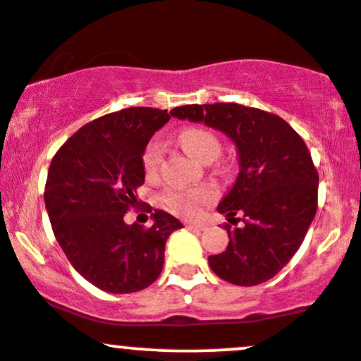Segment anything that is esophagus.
Here are the masks:
<instances>
[{
    "mask_svg": "<svg viewBox=\"0 0 361 361\" xmlns=\"http://www.w3.org/2000/svg\"><path fill=\"white\" fill-rule=\"evenodd\" d=\"M187 228L192 229V231H204L205 224H199V223H187Z\"/></svg>",
    "mask_w": 361,
    "mask_h": 361,
    "instance_id": "1",
    "label": "esophagus"
}]
</instances>
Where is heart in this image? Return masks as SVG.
<instances>
[{
	"label": "heart",
	"mask_w": 361,
	"mask_h": 361,
	"mask_svg": "<svg viewBox=\"0 0 361 361\" xmlns=\"http://www.w3.org/2000/svg\"><path fill=\"white\" fill-rule=\"evenodd\" d=\"M181 147L188 156L200 162H211L219 156L221 144L217 137L209 130L204 128H185L178 135ZM164 149L161 142H150L144 152V168L147 174H156L159 171ZM216 199V190L211 185H200V187L169 190L164 195V204L171 209L174 214L185 217H193L200 212L202 205L209 204Z\"/></svg>",
	"instance_id": "b5f03b06"
}]
</instances>
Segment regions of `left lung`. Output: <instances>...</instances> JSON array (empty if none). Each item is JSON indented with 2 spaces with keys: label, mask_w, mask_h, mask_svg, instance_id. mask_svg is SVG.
<instances>
[{
  "label": "left lung",
  "mask_w": 361,
  "mask_h": 361,
  "mask_svg": "<svg viewBox=\"0 0 361 361\" xmlns=\"http://www.w3.org/2000/svg\"><path fill=\"white\" fill-rule=\"evenodd\" d=\"M178 120L219 130L235 144L240 173L217 205L228 221L229 243L209 257L216 276L236 286L272 279L300 248L317 212L319 174L303 138L283 118L236 102L190 104L171 109Z\"/></svg>",
  "instance_id": "1"
}]
</instances>
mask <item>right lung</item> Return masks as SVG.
<instances>
[{
    "mask_svg": "<svg viewBox=\"0 0 361 361\" xmlns=\"http://www.w3.org/2000/svg\"><path fill=\"white\" fill-rule=\"evenodd\" d=\"M169 118L154 108L109 113L75 132L51 161L44 202L53 233L75 271L102 291L150 286L162 271L166 240L183 228L159 209L150 228L123 219L144 185L145 147Z\"/></svg>",
    "mask_w": 361,
    "mask_h": 361,
    "instance_id": "1",
    "label": "right lung"
}]
</instances>
